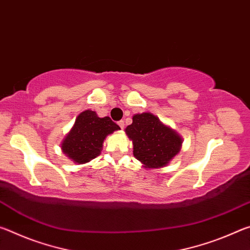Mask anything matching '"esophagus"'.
<instances>
[{
    "mask_svg": "<svg viewBox=\"0 0 250 250\" xmlns=\"http://www.w3.org/2000/svg\"><path fill=\"white\" fill-rule=\"evenodd\" d=\"M118 125H119L121 129H125V121L124 120H120L119 122H118Z\"/></svg>",
    "mask_w": 250,
    "mask_h": 250,
    "instance_id": "obj_1",
    "label": "esophagus"
}]
</instances>
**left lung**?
<instances>
[{"label": "left lung", "instance_id": "1", "mask_svg": "<svg viewBox=\"0 0 250 250\" xmlns=\"http://www.w3.org/2000/svg\"><path fill=\"white\" fill-rule=\"evenodd\" d=\"M125 132L133 141L134 156L145 167H166L181 149L180 135L149 112L133 116Z\"/></svg>", "mask_w": 250, "mask_h": 250}]
</instances>
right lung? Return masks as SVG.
Returning a JSON list of instances; mask_svg holds the SVG:
<instances>
[{"mask_svg":"<svg viewBox=\"0 0 250 250\" xmlns=\"http://www.w3.org/2000/svg\"><path fill=\"white\" fill-rule=\"evenodd\" d=\"M119 129L109 117L99 118L95 111L86 110L77 117L62 149L76 163H87L100 154L105 137Z\"/></svg>","mask_w":250,"mask_h":250,"instance_id":"obj_1","label":"right lung"}]
</instances>
